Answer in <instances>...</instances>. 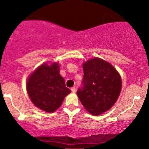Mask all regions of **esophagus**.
<instances>
[{"mask_svg": "<svg viewBox=\"0 0 149 149\" xmlns=\"http://www.w3.org/2000/svg\"><path fill=\"white\" fill-rule=\"evenodd\" d=\"M70 90H71V91L73 92V93H75V92H76V87H73L71 89H70Z\"/></svg>", "mask_w": 149, "mask_h": 149, "instance_id": "obj_1", "label": "esophagus"}]
</instances>
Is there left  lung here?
<instances>
[{"instance_id":"1","label":"left lung","mask_w":149,"mask_h":149,"mask_svg":"<svg viewBox=\"0 0 149 149\" xmlns=\"http://www.w3.org/2000/svg\"><path fill=\"white\" fill-rule=\"evenodd\" d=\"M83 70L82 86L78 89V97L90 113L101 115L116 102L121 90V78L110 63L99 58L84 62Z\"/></svg>"}]
</instances>
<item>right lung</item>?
<instances>
[{"label": "right lung", "mask_w": 149, "mask_h": 149, "mask_svg": "<svg viewBox=\"0 0 149 149\" xmlns=\"http://www.w3.org/2000/svg\"><path fill=\"white\" fill-rule=\"evenodd\" d=\"M26 89L33 104L47 112L56 110L70 93L59 74V65L56 62L51 65L42 64L37 68L29 76Z\"/></svg>", "instance_id": "1"}]
</instances>
